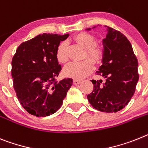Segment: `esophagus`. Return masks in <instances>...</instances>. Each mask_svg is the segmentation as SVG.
Masks as SVG:
<instances>
[{"label": "esophagus", "mask_w": 148, "mask_h": 148, "mask_svg": "<svg viewBox=\"0 0 148 148\" xmlns=\"http://www.w3.org/2000/svg\"><path fill=\"white\" fill-rule=\"evenodd\" d=\"M81 82H81L80 80H77V79H74V80H73V84H79Z\"/></svg>", "instance_id": "1"}]
</instances>
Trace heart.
Here are the masks:
<instances>
[{
  "mask_svg": "<svg viewBox=\"0 0 148 148\" xmlns=\"http://www.w3.org/2000/svg\"><path fill=\"white\" fill-rule=\"evenodd\" d=\"M73 40L86 49L85 57H89L93 62L99 63L103 58V51L101 46L95 43V37L88 33H79L73 36ZM56 58L60 64L68 61L67 43L61 42L56 49ZM90 59H85L80 62H73L66 66L63 69L64 76L75 79H82L93 71V63Z\"/></svg>",
  "mask_w": 148,
  "mask_h": 148,
  "instance_id": "heart-1",
  "label": "heart"
}]
</instances>
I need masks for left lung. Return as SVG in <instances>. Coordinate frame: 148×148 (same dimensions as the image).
<instances>
[{
    "mask_svg": "<svg viewBox=\"0 0 148 148\" xmlns=\"http://www.w3.org/2000/svg\"><path fill=\"white\" fill-rule=\"evenodd\" d=\"M106 27L107 34L103 40L102 65L97 71L105 81L91 80L93 90L87 97L93 108L110 113L118 112L128 104L139 75L138 60L128 39L120 31Z\"/></svg>",
    "mask_w": 148,
    "mask_h": 148,
    "instance_id": "1",
    "label": "left lung"
}]
</instances>
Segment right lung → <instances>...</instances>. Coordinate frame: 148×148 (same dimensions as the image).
Instances as JSON below:
<instances>
[{
	"label": "right lung",
	"mask_w": 148,
	"mask_h": 148,
	"mask_svg": "<svg viewBox=\"0 0 148 148\" xmlns=\"http://www.w3.org/2000/svg\"><path fill=\"white\" fill-rule=\"evenodd\" d=\"M69 34H39L18 47L12 60L13 88L29 114L46 117L55 113L73 84V79L56 82L61 70L56 49Z\"/></svg>",
	"instance_id": "add662e5"
}]
</instances>
